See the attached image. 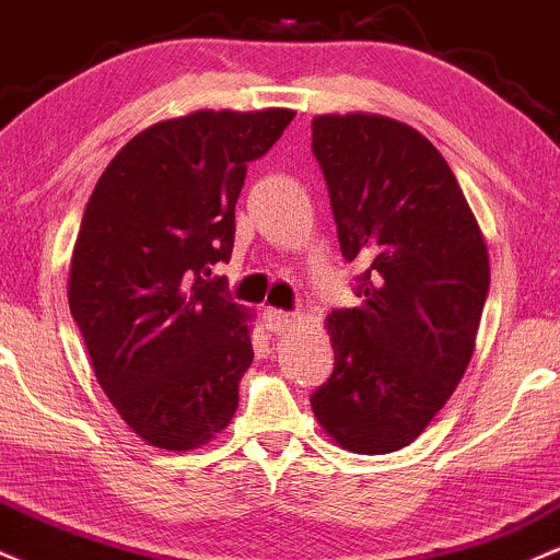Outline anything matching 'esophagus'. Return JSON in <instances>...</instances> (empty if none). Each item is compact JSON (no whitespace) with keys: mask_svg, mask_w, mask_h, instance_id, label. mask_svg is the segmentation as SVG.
I'll use <instances>...</instances> for the list:
<instances>
[{"mask_svg":"<svg viewBox=\"0 0 560 560\" xmlns=\"http://www.w3.org/2000/svg\"><path fill=\"white\" fill-rule=\"evenodd\" d=\"M261 323L269 332H285L293 325V314L280 310H264Z\"/></svg>","mask_w":560,"mask_h":560,"instance_id":"obj_1","label":"esophagus"}]
</instances>
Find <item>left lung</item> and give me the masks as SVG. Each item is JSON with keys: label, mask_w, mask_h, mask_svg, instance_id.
Wrapping results in <instances>:
<instances>
[{"label": "left lung", "mask_w": 560, "mask_h": 560, "mask_svg": "<svg viewBox=\"0 0 560 560\" xmlns=\"http://www.w3.org/2000/svg\"><path fill=\"white\" fill-rule=\"evenodd\" d=\"M338 243L362 306L328 314L336 368L312 394L343 450L386 455L423 433L466 373L489 293L487 243L455 174L407 124L317 116Z\"/></svg>", "instance_id": "1"}]
</instances>
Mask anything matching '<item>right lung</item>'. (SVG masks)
Segmentation results:
<instances>
[{
	"mask_svg": "<svg viewBox=\"0 0 560 560\" xmlns=\"http://www.w3.org/2000/svg\"><path fill=\"white\" fill-rule=\"evenodd\" d=\"M288 108L196 110L140 131L108 163L81 219L68 278L97 383L137 436L161 450L211 442L254 362L250 314L211 278L230 261L250 161Z\"/></svg>",
	"mask_w": 560,
	"mask_h": 560,
	"instance_id": "right-lung-1",
	"label": "right lung"
}]
</instances>
